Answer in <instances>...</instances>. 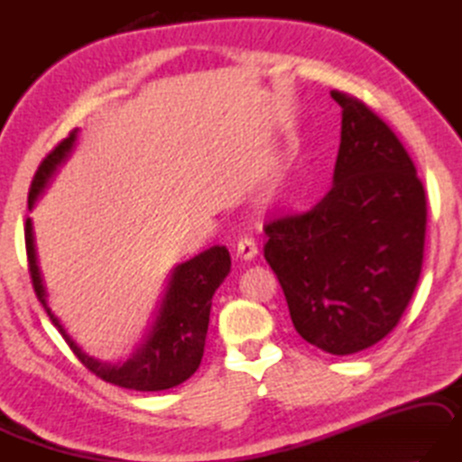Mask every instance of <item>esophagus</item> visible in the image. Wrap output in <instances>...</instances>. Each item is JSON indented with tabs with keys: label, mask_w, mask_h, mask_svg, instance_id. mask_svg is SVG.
Instances as JSON below:
<instances>
[{
	"label": "esophagus",
	"mask_w": 462,
	"mask_h": 462,
	"mask_svg": "<svg viewBox=\"0 0 462 462\" xmlns=\"http://www.w3.org/2000/svg\"><path fill=\"white\" fill-rule=\"evenodd\" d=\"M258 254V248H256V242L254 238H240V242L236 245V256H240L242 260H253Z\"/></svg>",
	"instance_id": "34e87169"
}]
</instances>
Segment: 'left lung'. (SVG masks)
Here are the masks:
<instances>
[{
  "label": "left lung",
  "instance_id": "8db88e82",
  "mask_svg": "<svg viewBox=\"0 0 462 462\" xmlns=\"http://www.w3.org/2000/svg\"><path fill=\"white\" fill-rule=\"evenodd\" d=\"M341 143L333 186L305 214L268 222L266 263L292 325L311 346L351 356L398 325L420 279L426 196L398 137L339 90Z\"/></svg>",
  "mask_w": 462,
  "mask_h": 462
}]
</instances>
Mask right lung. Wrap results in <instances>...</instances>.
<instances>
[{"label":"right lung","mask_w":462,"mask_h":462,"mask_svg":"<svg viewBox=\"0 0 462 462\" xmlns=\"http://www.w3.org/2000/svg\"><path fill=\"white\" fill-rule=\"evenodd\" d=\"M79 129H74L44 162L40 163L36 175H33L28 208L36 206L38 198L44 194L50 181L58 171V167L66 163L74 145H77ZM26 250L30 274L36 297L46 309L48 317L70 349L77 354L82 365L98 375L100 380L119 385V388L137 390V392H159L180 385L188 377L194 375L204 356L206 333L209 323V309H212V297L217 287L224 282L230 273V253L226 246H212L199 253L198 256L186 260L171 268L167 276L162 300L157 303L153 321L149 323L147 331L141 337L139 346L131 351L123 362H103L88 356L60 323L52 309L48 305V291L44 284L38 264L36 238H33L32 217L26 220Z\"/></svg>","instance_id":"right-lung-1"}]
</instances>
